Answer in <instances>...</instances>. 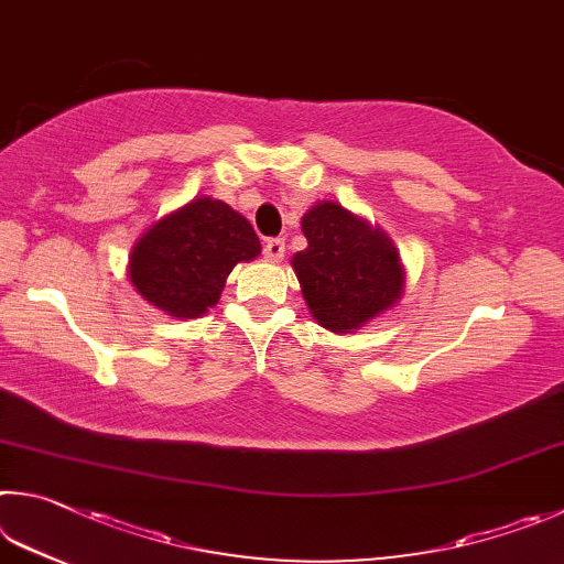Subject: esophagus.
Returning a JSON list of instances; mask_svg holds the SVG:
<instances>
[{"mask_svg": "<svg viewBox=\"0 0 564 564\" xmlns=\"http://www.w3.org/2000/svg\"><path fill=\"white\" fill-rule=\"evenodd\" d=\"M264 257H267V260H272V262L282 260V257H284V240H282V237H272V240H267Z\"/></svg>", "mask_w": 564, "mask_h": 564, "instance_id": "34e87169", "label": "esophagus"}]
</instances>
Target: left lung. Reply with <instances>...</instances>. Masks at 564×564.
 <instances>
[{
	"label": "left lung",
	"instance_id": "left-lung-1",
	"mask_svg": "<svg viewBox=\"0 0 564 564\" xmlns=\"http://www.w3.org/2000/svg\"><path fill=\"white\" fill-rule=\"evenodd\" d=\"M302 232L307 250L292 257V267L324 329L351 334L401 300L399 250L379 227L324 200L304 213Z\"/></svg>",
	"mask_w": 564,
	"mask_h": 564
}]
</instances>
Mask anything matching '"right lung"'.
<instances>
[{"instance_id":"add662e5","label":"right lung","mask_w":564,"mask_h":564,"mask_svg":"<svg viewBox=\"0 0 564 564\" xmlns=\"http://www.w3.org/2000/svg\"><path fill=\"white\" fill-rule=\"evenodd\" d=\"M260 250V237L240 213L203 195L138 237L128 276L153 307L195 319L220 300L232 267L254 260Z\"/></svg>"}]
</instances>
